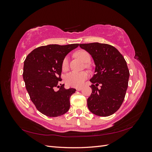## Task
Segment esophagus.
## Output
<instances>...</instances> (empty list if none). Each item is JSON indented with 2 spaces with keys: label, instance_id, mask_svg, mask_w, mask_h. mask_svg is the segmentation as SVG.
<instances>
[{
  "label": "esophagus",
  "instance_id": "1",
  "mask_svg": "<svg viewBox=\"0 0 152 152\" xmlns=\"http://www.w3.org/2000/svg\"><path fill=\"white\" fill-rule=\"evenodd\" d=\"M82 89V87H77V88H76V89H77V91H80Z\"/></svg>",
  "mask_w": 152,
  "mask_h": 152
}]
</instances>
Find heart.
I'll use <instances>...</instances> for the list:
<instances>
[{"mask_svg": "<svg viewBox=\"0 0 152 152\" xmlns=\"http://www.w3.org/2000/svg\"><path fill=\"white\" fill-rule=\"evenodd\" d=\"M75 56L85 63H89L91 61L90 54L84 50H78L75 53ZM68 67V58L66 56L62 61V68L63 70H66ZM87 77H88V73L86 72H71L66 75L65 81L68 86L77 87L83 84Z\"/></svg>", "mask_w": 152, "mask_h": 152, "instance_id": "b5f03b06", "label": "heart"}]
</instances>
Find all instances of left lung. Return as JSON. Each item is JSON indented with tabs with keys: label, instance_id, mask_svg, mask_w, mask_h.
<instances>
[{
	"label": "left lung",
	"instance_id": "1",
	"mask_svg": "<svg viewBox=\"0 0 152 152\" xmlns=\"http://www.w3.org/2000/svg\"><path fill=\"white\" fill-rule=\"evenodd\" d=\"M79 46L91 55L96 65L95 74L90 79L93 84L87 107L98 116L111 115L120 108L125 98L129 78L127 63L111 45L94 42L80 44Z\"/></svg>",
	"mask_w": 152,
	"mask_h": 152
}]
</instances>
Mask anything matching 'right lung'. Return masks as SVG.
<instances>
[{"instance_id":"1","label":"right lung","mask_w":152,"mask_h":152,"mask_svg":"<svg viewBox=\"0 0 152 152\" xmlns=\"http://www.w3.org/2000/svg\"><path fill=\"white\" fill-rule=\"evenodd\" d=\"M79 45H43L32 50L25 59L23 77L26 89L36 108L45 115L61 116L70 108V98L76 89H66L59 84L62 61Z\"/></svg>"}]
</instances>
